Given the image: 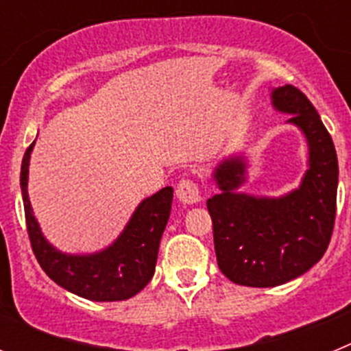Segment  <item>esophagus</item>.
<instances>
[{"label":"esophagus","mask_w":351,"mask_h":351,"mask_svg":"<svg viewBox=\"0 0 351 351\" xmlns=\"http://www.w3.org/2000/svg\"><path fill=\"white\" fill-rule=\"evenodd\" d=\"M179 202L184 204V206H193V204L200 202V191H198V186L193 181H188V179H182L179 182L178 190H176Z\"/></svg>","instance_id":"esophagus-1"}]
</instances>
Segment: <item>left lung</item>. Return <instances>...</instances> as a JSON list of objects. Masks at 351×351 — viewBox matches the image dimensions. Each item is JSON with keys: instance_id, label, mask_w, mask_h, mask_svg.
<instances>
[{"instance_id": "8db88e82", "label": "left lung", "mask_w": 351, "mask_h": 351, "mask_svg": "<svg viewBox=\"0 0 351 351\" xmlns=\"http://www.w3.org/2000/svg\"><path fill=\"white\" fill-rule=\"evenodd\" d=\"M271 104L308 145L299 186L280 197L243 191L251 165L246 151H237L214 167L219 191L207 200L219 269L244 287H280L308 272L324 256L336 218L337 154L316 108L288 84L271 88Z\"/></svg>"}]
</instances>
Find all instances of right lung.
<instances>
[{
	"label": "right lung",
	"mask_w": 351,
	"mask_h": 351,
	"mask_svg": "<svg viewBox=\"0 0 351 351\" xmlns=\"http://www.w3.org/2000/svg\"><path fill=\"white\" fill-rule=\"evenodd\" d=\"M33 147L35 142L27 147L23 158L21 191L27 234L40 267L54 283L82 299L114 302L137 295L154 274L161 235L172 209V186H165L144 198L135 207L123 232L104 250L66 253L49 243L31 207L27 181Z\"/></svg>",
	"instance_id": "obj_1"
}]
</instances>
